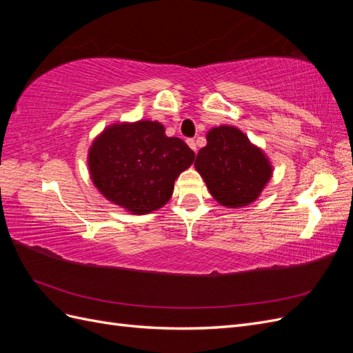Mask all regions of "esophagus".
<instances>
[{"instance_id": "obj_1", "label": "esophagus", "mask_w": 353, "mask_h": 353, "mask_svg": "<svg viewBox=\"0 0 353 353\" xmlns=\"http://www.w3.org/2000/svg\"><path fill=\"white\" fill-rule=\"evenodd\" d=\"M187 144L190 145V148H191V150H193L194 153L197 152V145H196V141L193 140V138H188V140H187Z\"/></svg>"}]
</instances>
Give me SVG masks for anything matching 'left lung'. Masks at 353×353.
<instances>
[{"label": "left lung", "mask_w": 353, "mask_h": 353, "mask_svg": "<svg viewBox=\"0 0 353 353\" xmlns=\"http://www.w3.org/2000/svg\"><path fill=\"white\" fill-rule=\"evenodd\" d=\"M196 157L197 172L222 206L243 208L259 197L272 166L259 147L234 126L213 128Z\"/></svg>", "instance_id": "8db88e82"}]
</instances>
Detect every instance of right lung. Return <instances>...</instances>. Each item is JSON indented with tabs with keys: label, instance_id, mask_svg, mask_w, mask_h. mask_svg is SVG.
Masks as SVG:
<instances>
[{
	"label": "right lung",
	"instance_id": "1",
	"mask_svg": "<svg viewBox=\"0 0 353 353\" xmlns=\"http://www.w3.org/2000/svg\"><path fill=\"white\" fill-rule=\"evenodd\" d=\"M194 162V152L162 123H114L95 138L88 152L94 185L114 205L145 215L166 205L179 174Z\"/></svg>",
	"mask_w": 353,
	"mask_h": 353
}]
</instances>
